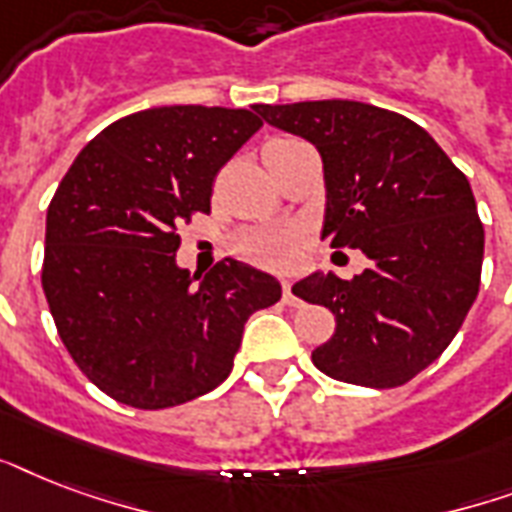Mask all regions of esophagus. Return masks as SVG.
<instances>
[{
  "mask_svg": "<svg viewBox=\"0 0 512 512\" xmlns=\"http://www.w3.org/2000/svg\"><path fill=\"white\" fill-rule=\"evenodd\" d=\"M281 300H284L287 305H300V300H297L295 292H292V284H289V281L281 284Z\"/></svg>",
  "mask_w": 512,
  "mask_h": 512,
  "instance_id": "1",
  "label": "esophagus"
}]
</instances>
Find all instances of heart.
<instances>
[{"instance_id":"heart-1","label":"heart","mask_w":512,"mask_h":512,"mask_svg":"<svg viewBox=\"0 0 512 512\" xmlns=\"http://www.w3.org/2000/svg\"><path fill=\"white\" fill-rule=\"evenodd\" d=\"M271 143H281V140H271ZM233 247L249 263L284 271L297 263V255L303 247V233L297 228H260V231L241 233Z\"/></svg>"}]
</instances>
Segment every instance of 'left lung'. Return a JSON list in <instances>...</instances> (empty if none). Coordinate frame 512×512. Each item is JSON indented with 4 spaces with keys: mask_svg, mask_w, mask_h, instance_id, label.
<instances>
[{
    "mask_svg": "<svg viewBox=\"0 0 512 512\" xmlns=\"http://www.w3.org/2000/svg\"><path fill=\"white\" fill-rule=\"evenodd\" d=\"M255 111L319 148L321 236L372 260L353 281L313 273L292 287L335 313L313 364L350 385H404L444 353L481 287L484 225L468 177L420 124L388 108L305 100Z\"/></svg>",
    "mask_w": 512,
    "mask_h": 512,
    "instance_id": "8db88e82",
    "label": "left lung"
}]
</instances>
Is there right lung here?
<instances>
[{"label": "right lung", "instance_id": "add662e5", "mask_svg": "<svg viewBox=\"0 0 512 512\" xmlns=\"http://www.w3.org/2000/svg\"><path fill=\"white\" fill-rule=\"evenodd\" d=\"M263 127L255 108L162 106L108 124L47 209L42 287L58 335L106 396L167 409L231 374L244 324L279 281L225 257L177 268V228L209 212L223 164Z\"/></svg>", "mask_w": 512, "mask_h": 512}]
</instances>
